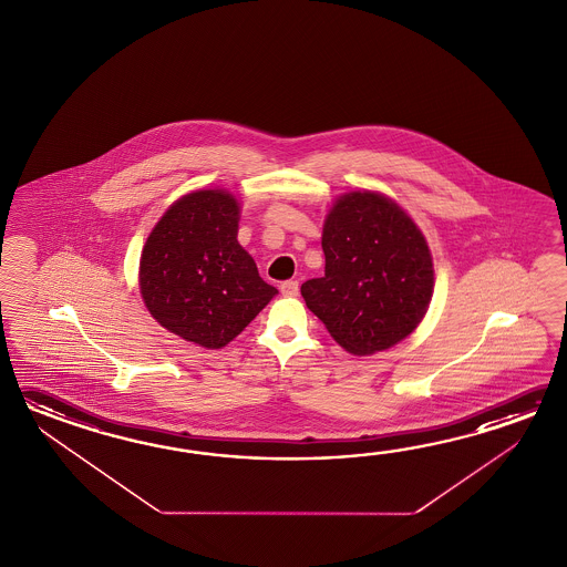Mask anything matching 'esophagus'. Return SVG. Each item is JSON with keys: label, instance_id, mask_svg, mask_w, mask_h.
<instances>
[{"label": "esophagus", "instance_id": "obj_1", "mask_svg": "<svg viewBox=\"0 0 567 567\" xmlns=\"http://www.w3.org/2000/svg\"><path fill=\"white\" fill-rule=\"evenodd\" d=\"M281 293L286 296V298H293V296H298V291H300V284L298 281H293V279H288V281H284L281 286Z\"/></svg>", "mask_w": 567, "mask_h": 567}]
</instances>
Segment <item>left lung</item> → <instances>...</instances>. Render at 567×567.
I'll list each match as a JSON object with an SVG mask.
<instances>
[{
  "label": "left lung",
  "instance_id": "left-lung-1",
  "mask_svg": "<svg viewBox=\"0 0 567 567\" xmlns=\"http://www.w3.org/2000/svg\"><path fill=\"white\" fill-rule=\"evenodd\" d=\"M322 251L324 276L301 284V296L342 349L374 354L422 322L434 264L398 203L371 190L342 194L326 217Z\"/></svg>",
  "mask_w": 567,
  "mask_h": 567
}]
</instances>
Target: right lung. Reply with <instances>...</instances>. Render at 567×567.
Returning <instances> with one entry per match:
<instances>
[{
	"instance_id": "obj_1",
	"label": "right lung",
	"mask_w": 567,
	"mask_h": 567,
	"mask_svg": "<svg viewBox=\"0 0 567 567\" xmlns=\"http://www.w3.org/2000/svg\"><path fill=\"white\" fill-rule=\"evenodd\" d=\"M237 230L233 194L196 190L157 220L140 259L145 308L166 330L205 349L229 344L278 293Z\"/></svg>"
}]
</instances>
